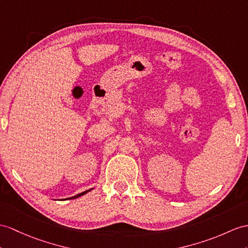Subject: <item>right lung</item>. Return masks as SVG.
<instances>
[{
	"instance_id": "1",
	"label": "right lung",
	"mask_w": 248,
	"mask_h": 248,
	"mask_svg": "<svg viewBox=\"0 0 248 248\" xmlns=\"http://www.w3.org/2000/svg\"><path fill=\"white\" fill-rule=\"evenodd\" d=\"M93 189V188H92ZM92 189H88V190H85V191H83V192H81V194H78V195H77V196H74V197H71V198H68V199H76V198H78V197H81V196H83V195H85V194H87L88 191H90Z\"/></svg>"
}]
</instances>
